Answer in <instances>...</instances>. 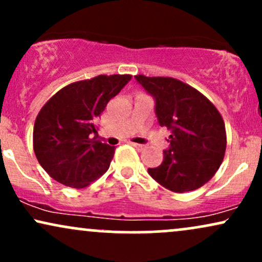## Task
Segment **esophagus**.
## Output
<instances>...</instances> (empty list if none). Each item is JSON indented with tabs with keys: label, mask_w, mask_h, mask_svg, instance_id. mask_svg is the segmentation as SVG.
<instances>
[{
	"label": "esophagus",
	"mask_w": 262,
	"mask_h": 262,
	"mask_svg": "<svg viewBox=\"0 0 262 262\" xmlns=\"http://www.w3.org/2000/svg\"><path fill=\"white\" fill-rule=\"evenodd\" d=\"M132 145L134 146L135 149L138 150V151H143L144 149H145V145H143V144H137V143H133Z\"/></svg>",
	"instance_id": "34e87169"
}]
</instances>
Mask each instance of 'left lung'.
Masks as SVG:
<instances>
[{
    "mask_svg": "<svg viewBox=\"0 0 262 262\" xmlns=\"http://www.w3.org/2000/svg\"><path fill=\"white\" fill-rule=\"evenodd\" d=\"M135 79L155 98L161 127L171 130L170 149L149 175L176 193L202 187L217 172L227 148V133L219 111L196 89L173 77Z\"/></svg>",
    "mask_w": 262,
    "mask_h": 262,
    "instance_id": "left-lung-1",
    "label": "left lung"
}]
</instances>
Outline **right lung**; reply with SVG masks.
Segmentation results:
<instances>
[{
	"instance_id": "obj_1",
	"label": "right lung",
	"mask_w": 262,
	"mask_h": 262,
	"mask_svg": "<svg viewBox=\"0 0 262 262\" xmlns=\"http://www.w3.org/2000/svg\"><path fill=\"white\" fill-rule=\"evenodd\" d=\"M132 75H98L62 87L39 111L33 149L52 179L87 187L110 167L114 146L97 139L96 121Z\"/></svg>"
}]
</instances>
